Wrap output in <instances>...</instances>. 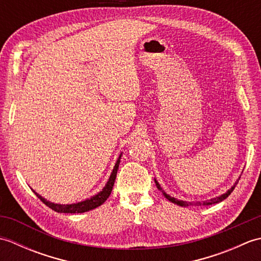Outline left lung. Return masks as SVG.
<instances>
[{
	"label": "left lung",
	"instance_id": "left-lung-1",
	"mask_svg": "<svg viewBox=\"0 0 261 261\" xmlns=\"http://www.w3.org/2000/svg\"><path fill=\"white\" fill-rule=\"evenodd\" d=\"M240 179V178H239ZM238 181H239V180H237V182H236V184L233 185V186H232L231 188H230V190L228 191V192H226V193H224V194H222V195H221V196H218V197H214V198H211L210 199V201H206V202H203V205H212V204H216V203H220V202H222L223 201V199H225L226 197H228L229 195H230V194L232 193V191H233L234 190V187H236V185L238 184ZM154 182H156V186H157V188H158V190L160 191V192H162L163 194H164V196L166 197V198H167L168 199V201H170L171 203H174V204H177V205H179V206H188V205H193V203L192 202H186V201H179V199H177V198H175V197H171L170 195H168V194H166L164 191H163V188L162 187H160V185H159V182L156 180V179H154ZM197 204H199V205H201V203H197Z\"/></svg>",
	"mask_w": 261,
	"mask_h": 261
}]
</instances>
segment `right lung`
<instances>
[{"label":"right lung","instance_id":"obj_1","mask_svg":"<svg viewBox=\"0 0 261 261\" xmlns=\"http://www.w3.org/2000/svg\"><path fill=\"white\" fill-rule=\"evenodd\" d=\"M121 156H122V153L119 156L118 160H116L115 166L112 170V174H111L105 187L98 194H96V195L92 196L91 198H87V199H85V201L74 203V204H56V203H51V202L47 201L45 197L40 196L35 191H33V193H35L38 196V198H40V201L42 203H45L48 207H50L51 210L56 211V212H58V213H84V212H87V211L96 208L98 206H101V205L105 201H107L108 197L110 196L111 192H112L114 180L116 178V173H118V169H119Z\"/></svg>","mask_w":261,"mask_h":261}]
</instances>
